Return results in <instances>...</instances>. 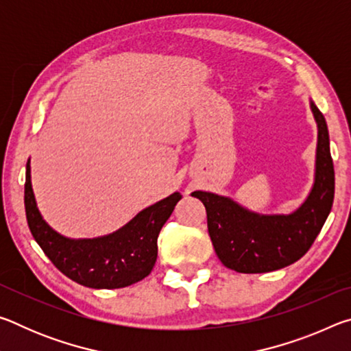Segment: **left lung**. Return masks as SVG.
Returning <instances> with one entry per match:
<instances>
[{"label": "left lung", "instance_id": "left-lung-1", "mask_svg": "<svg viewBox=\"0 0 351 351\" xmlns=\"http://www.w3.org/2000/svg\"><path fill=\"white\" fill-rule=\"evenodd\" d=\"M311 110L319 128L316 180L294 213L258 215L215 193H192L203 201L213 249L226 268L243 274L282 269L304 257L322 229L335 198V167L325 117L314 104Z\"/></svg>", "mask_w": 351, "mask_h": 351}]
</instances>
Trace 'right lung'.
I'll list each match as a JSON object with an SVG mask.
<instances>
[{"instance_id":"1","label":"right lung","mask_w":351,"mask_h":351,"mask_svg":"<svg viewBox=\"0 0 351 351\" xmlns=\"http://www.w3.org/2000/svg\"><path fill=\"white\" fill-rule=\"evenodd\" d=\"M181 195L175 192L139 212L117 232L93 240H69L41 218L26 165L25 207L29 229L56 268L75 283L96 289L125 288L150 274L158 257V235Z\"/></svg>"}]
</instances>
